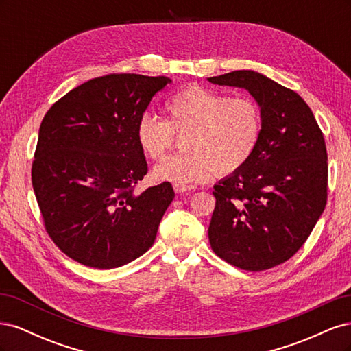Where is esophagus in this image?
Wrapping results in <instances>:
<instances>
[{
	"label": "esophagus",
	"instance_id": "esophagus-1",
	"mask_svg": "<svg viewBox=\"0 0 351 351\" xmlns=\"http://www.w3.org/2000/svg\"><path fill=\"white\" fill-rule=\"evenodd\" d=\"M176 193H184V192H192L195 189L193 186H186V184H173Z\"/></svg>",
	"mask_w": 351,
	"mask_h": 351
}]
</instances>
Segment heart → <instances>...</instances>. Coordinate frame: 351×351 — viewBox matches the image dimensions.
<instances>
[{
	"label": "heart",
	"mask_w": 351,
	"mask_h": 351,
	"mask_svg": "<svg viewBox=\"0 0 351 351\" xmlns=\"http://www.w3.org/2000/svg\"><path fill=\"white\" fill-rule=\"evenodd\" d=\"M167 121L145 114L136 125V139L145 155L159 159L173 142V132H189L183 151L154 168V177L174 184H192L236 173L259 143L261 111L247 98H230L202 86H187L165 102Z\"/></svg>",
	"instance_id": "heart-1"
}]
</instances>
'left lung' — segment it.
<instances>
[{
  "label": "left lung",
  "mask_w": 351,
  "mask_h": 351,
  "mask_svg": "<svg viewBox=\"0 0 351 351\" xmlns=\"http://www.w3.org/2000/svg\"><path fill=\"white\" fill-rule=\"evenodd\" d=\"M208 82L246 89L262 119L249 161L214 186L210 247L241 269L274 268L303 246L325 209L324 134L299 93L258 71L237 70Z\"/></svg>",
  "instance_id": "1"
}]
</instances>
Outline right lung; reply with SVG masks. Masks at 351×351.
Wrapping results in <instances>:
<instances>
[{"label":"right lung","instance_id":"1","mask_svg":"<svg viewBox=\"0 0 351 351\" xmlns=\"http://www.w3.org/2000/svg\"><path fill=\"white\" fill-rule=\"evenodd\" d=\"M168 83L130 73L92 79L40 123L32 184L49 237L82 265L119 268L152 247L174 190L164 182L134 192L147 173L136 125Z\"/></svg>","mask_w":351,"mask_h":351}]
</instances>
